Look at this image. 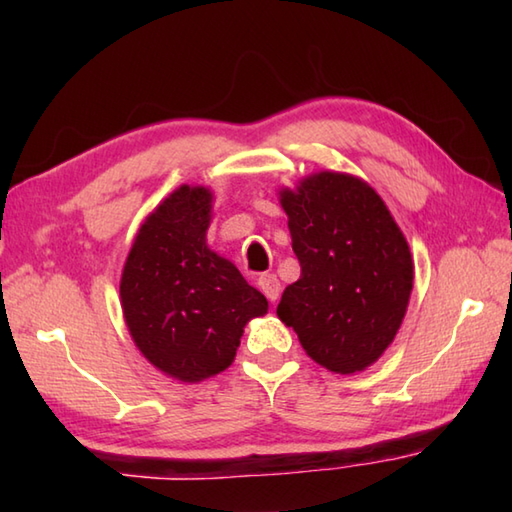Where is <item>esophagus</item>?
Returning a JSON list of instances; mask_svg holds the SVG:
<instances>
[{
	"mask_svg": "<svg viewBox=\"0 0 512 512\" xmlns=\"http://www.w3.org/2000/svg\"><path fill=\"white\" fill-rule=\"evenodd\" d=\"M257 286H259V290L264 292L266 299H268L270 303H275V301L279 299V295H281V284H279L277 275H270V273L262 275V277L257 279Z\"/></svg>",
	"mask_w": 512,
	"mask_h": 512,
	"instance_id": "1",
	"label": "esophagus"
}]
</instances>
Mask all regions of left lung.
<instances>
[{"label": "left lung", "instance_id": "left-lung-1", "mask_svg": "<svg viewBox=\"0 0 512 512\" xmlns=\"http://www.w3.org/2000/svg\"><path fill=\"white\" fill-rule=\"evenodd\" d=\"M301 277L277 306L312 361L354 374L387 350L407 312L413 264L405 235L367 182L321 171L281 191Z\"/></svg>", "mask_w": 512, "mask_h": 512}]
</instances>
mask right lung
Listing matches in <instances>:
<instances>
[{"label":"right lung","mask_w":512,"mask_h":512,"mask_svg":"<svg viewBox=\"0 0 512 512\" xmlns=\"http://www.w3.org/2000/svg\"><path fill=\"white\" fill-rule=\"evenodd\" d=\"M211 193L180 187L140 226L121 279L129 334L160 372L198 383L233 363L266 297L206 246Z\"/></svg>","instance_id":"1"}]
</instances>
